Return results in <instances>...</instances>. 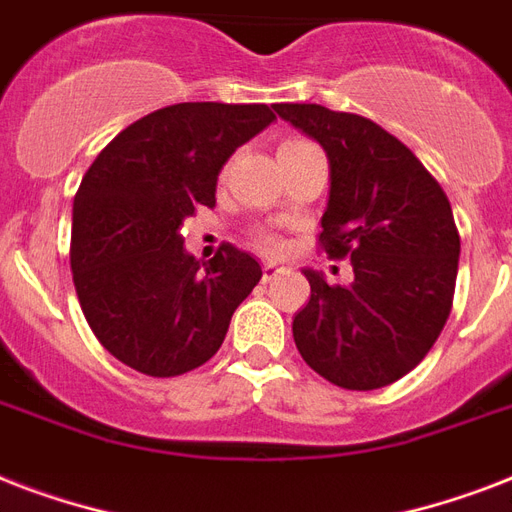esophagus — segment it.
Returning <instances> with one entry per match:
<instances>
[{
    "label": "esophagus",
    "instance_id": "obj_1",
    "mask_svg": "<svg viewBox=\"0 0 512 512\" xmlns=\"http://www.w3.org/2000/svg\"><path fill=\"white\" fill-rule=\"evenodd\" d=\"M281 273H284V271H281L279 265L268 263V265H265V268H263V281H265V284H271V281L279 279Z\"/></svg>",
    "mask_w": 512,
    "mask_h": 512
}]
</instances>
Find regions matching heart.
I'll return each instance as SVG.
<instances>
[{
  "mask_svg": "<svg viewBox=\"0 0 512 512\" xmlns=\"http://www.w3.org/2000/svg\"><path fill=\"white\" fill-rule=\"evenodd\" d=\"M287 143H300V140H287ZM255 244L257 249L268 257H281L287 252V244H284L279 236H273V233H257Z\"/></svg>",
  "mask_w": 512,
  "mask_h": 512,
  "instance_id": "obj_1",
  "label": "heart"
}]
</instances>
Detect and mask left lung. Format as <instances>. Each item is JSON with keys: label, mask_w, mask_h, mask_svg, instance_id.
Returning a JSON list of instances; mask_svg holds the SVG:
<instances>
[{"label": "left lung", "mask_w": 512, "mask_h": 512, "mask_svg": "<svg viewBox=\"0 0 512 512\" xmlns=\"http://www.w3.org/2000/svg\"><path fill=\"white\" fill-rule=\"evenodd\" d=\"M329 156L319 249L350 260L353 281L305 271L311 300L292 321L300 356L337 388L377 390L428 356L454 300L460 231L444 188L417 156L358 114L276 103Z\"/></svg>", "instance_id": "8db88e82"}]
</instances>
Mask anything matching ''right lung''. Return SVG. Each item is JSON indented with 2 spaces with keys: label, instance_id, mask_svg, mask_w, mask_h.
<instances>
[{
  "label": "right lung",
  "instance_id": "right-lung-1",
  "mask_svg": "<svg viewBox=\"0 0 512 512\" xmlns=\"http://www.w3.org/2000/svg\"><path fill=\"white\" fill-rule=\"evenodd\" d=\"M276 116L265 103H175L122 130L74 196L71 273L100 345L148 377L207 364L263 268L233 244L185 255L180 225L215 207L228 156Z\"/></svg>",
  "mask_w": 512,
  "mask_h": 512
}]
</instances>
